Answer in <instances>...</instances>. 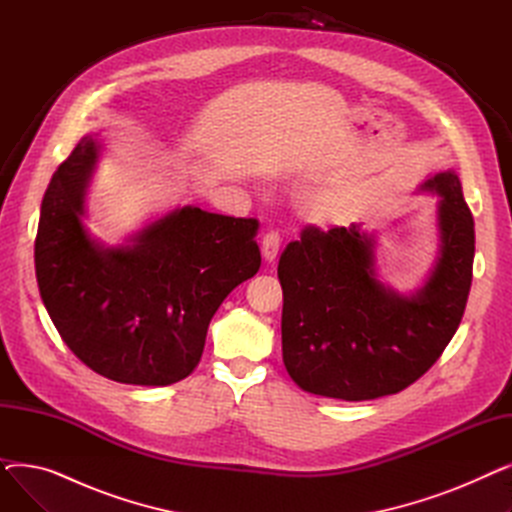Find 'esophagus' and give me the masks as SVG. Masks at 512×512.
I'll return each mask as SVG.
<instances>
[{"instance_id":"obj_1","label":"esophagus","mask_w":512,"mask_h":512,"mask_svg":"<svg viewBox=\"0 0 512 512\" xmlns=\"http://www.w3.org/2000/svg\"><path fill=\"white\" fill-rule=\"evenodd\" d=\"M280 247H282V236H280V232H276V230L267 232V234L263 236V245H261L265 261H270V263L276 261V257H278V253H280Z\"/></svg>"}]
</instances>
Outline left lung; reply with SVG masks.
<instances>
[{
    "label": "left lung",
    "instance_id": "1",
    "mask_svg": "<svg viewBox=\"0 0 512 512\" xmlns=\"http://www.w3.org/2000/svg\"><path fill=\"white\" fill-rule=\"evenodd\" d=\"M440 201L442 253L413 299L380 284L359 226H305L280 255L282 357L303 390L373 400L415 384L459 328L473 280L475 228L454 172L423 184Z\"/></svg>",
    "mask_w": 512,
    "mask_h": 512
}]
</instances>
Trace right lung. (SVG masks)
Segmentation results:
<instances>
[{
  "instance_id": "obj_1",
  "label": "right lung",
  "mask_w": 512,
  "mask_h": 512,
  "mask_svg": "<svg viewBox=\"0 0 512 512\" xmlns=\"http://www.w3.org/2000/svg\"><path fill=\"white\" fill-rule=\"evenodd\" d=\"M95 161L85 137L45 191L35 238L43 305L70 351L103 378L180 382L201 361L213 313L259 272V222L182 207L132 247L101 249L80 224Z\"/></svg>"
}]
</instances>
